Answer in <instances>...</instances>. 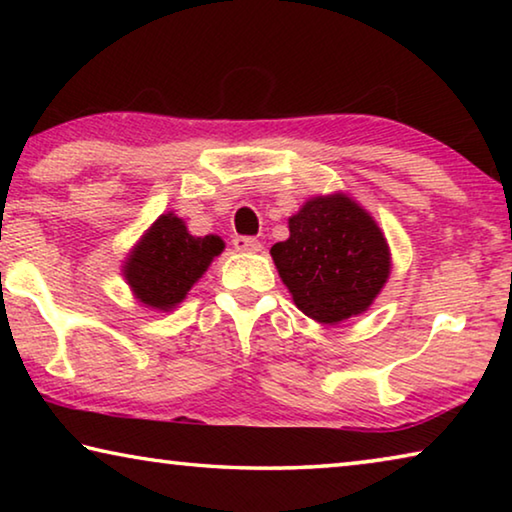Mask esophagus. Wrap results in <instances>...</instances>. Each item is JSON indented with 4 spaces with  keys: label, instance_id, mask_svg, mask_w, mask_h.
<instances>
[{
    "label": "esophagus",
    "instance_id": "1",
    "mask_svg": "<svg viewBox=\"0 0 512 512\" xmlns=\"http://www.w3.org/2000/svg\"><path fill=\"white\" fill-rule=\"evenodd\" d=\"M232 246L241 250V253H257V250H262V244L255 237H235L232 239Z\"/></svg>",
    "mask_w": 512,
    "mask_h": 512
}]
</instances>
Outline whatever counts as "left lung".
Listing matches in <instances>:
<instances>
[{
    "mask_svg": "<svg viewBox=\"0 0 512 512\" xmlns=\"http://www.w3.org/2000/svg\"><path fill=\"white\" fill-rule=\"evenodd\" d=\"M289 239L271 248L296 307L316 323L359 316L391 275V250L375 219L345 194L316 196L289 219Z\"/></svg>",
    "mask_w": 512,
    "mask_h": 512,
    "instance_id": "1",
    "label": "left lung"
}]
</instances>
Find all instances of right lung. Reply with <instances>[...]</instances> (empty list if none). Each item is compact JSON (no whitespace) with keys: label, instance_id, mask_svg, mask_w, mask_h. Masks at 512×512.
I'll list each match as a JSON object with an SVG mask.
<instances>
[{"label":"right lung","instance_id":"1","mask_svg":"<svg viewBox=\"0 0 512 512\" xmlns=\"http://www.w3.org/2000/svg\"><path fill=\"white\" fill-rule=\"evenodd\" d=\"M223 248L221 237H192L183 219L171 212L162 214L131 250L124 277L142 305L169 311L185 300Z\"/></svg>","mask_w":512,"mask_h":512}]
</instances>
